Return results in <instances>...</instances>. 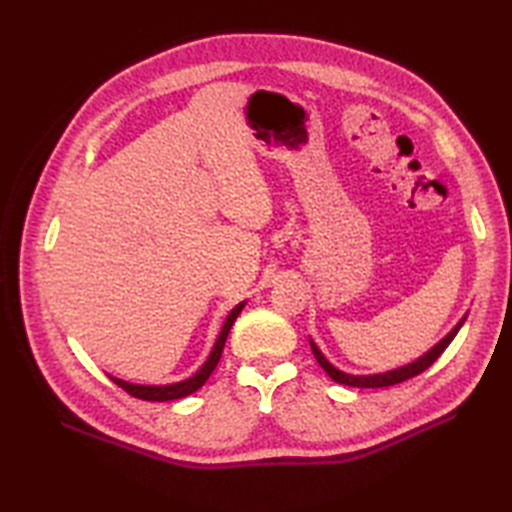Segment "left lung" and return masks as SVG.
<instances>
[{"instance_id": "1", "label": "left lung", "mask_w": 512, "mask_h": 512, "mask_svg": "<svg viewBox=\"0 0 512 512\" xmlns=\"http://www.w3.org/2000/svg\"><path fill=\"white\" fill-rule=\"evenodd\" d=\"M464 321H466V314L458 323H455V328L447 336H444V339H440L436 345H433L429 352H424L422 356H418L416 361H411L407 365H400L396 369H387V372H378V374H347V372H343V369L334 367L328 361V358L323 356V352L319 350L317 343H314L312 339H310V347H312L314 358H317L319 365L325 369V374H328L334 380V383H341V385H347V387H372V389L374 387H389V385H398V383H402V380H407V378L418 376L429 365L436 363L438 356L444 350H447V345L455 339V334L460 332Z\"/></svg>"}]
</instances>
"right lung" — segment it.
Returning <instances> with one entry per match:
<instances>
[{
  "label": "right lung",
  "mask_w": 512,
  "mask_h": 512,
  "mask_svg": "<svg viewBox=\"0 0 512 512\" xmlns=\"http://www.w3.org/2000/svg\"><path fill=\"white\" fill-rule=\"evenodd\" d=\"M244 306H246V301H239L237 306L226 314V319H224L222 328H220V334H217V339H215V343L211 347V354L206 356V361L202 363V367L193 376L184 378V380H178V383H167V385H138V383H129V380H123V378H116L112 374H107V376H110L118 387H123L127 394H132V396H136L140 400L165 402V400H178V398H184V396L193 394V391H198L206 383V378L213 374V369L217 367V361H220V356H222L226 336H228V332H231L233 323L239 317V312L244 310Z\"/></svg>",
  "instance_id": "obj_1"
}]
</instances>
